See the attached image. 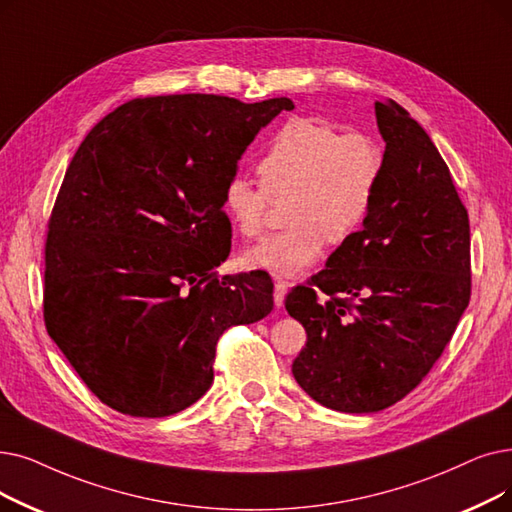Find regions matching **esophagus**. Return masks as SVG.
I'll list each match as a JSON object with an SVG mask.
<instances>
[{
	"instance_id": "esophagus-1",
	"label": "esophagus",
	"mask_w": 512,
	"mask_h": 512,
	"mask_svg": "<svg viewBox=\"0 0 512 512\" xmlns=\"http://www.w3.org/2000/svg\"><path fill=\"white\" fill-rule=\"evenodd\" d=\"M286 291H288V282L276 280V284H274V303H276V307H282Z\"/></svg>"
}]
</instances>
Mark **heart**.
<instances>
[{"mask_svg": "<svg viewBox=\"0 0 512 512\" xmlns=\"http://www.w3.org/2000/svg\"><path fill=\"white\" fill-rule=\"evenodd\" d=\"M257 173L261 186L232 175L221 207L240 234L259 236L272 198L291 196V228L263 238L244 261L276 276H299L320 259L326 240L345 244L362 230L383 182L385 154L362 131L341 133L322 119L293 117L274 133Z\"/></svg>", "mask_w": 512, "mask_h": 512, "instance_id": "heart-1", "label": "heart"}]
</instances>
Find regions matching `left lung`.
Masks as SVG:
<instances>
[{"label": "left lung", "mask_w": 512, "mask_h": 512, "mask_svg": "<svg viewBox=\"0 0 512 512\" xmlns=\"http://www.w3.org/2000/svg\"><path fill=\"white\" fill-rule=\"evenodd\" d=\"M385 173L364 228L286 295L307 332L293 376L318 404L368 414L406 397L471 299V228L450 169L406 108L374 102Z\"/></svg>", "instance_id": "1"}]
</instances>
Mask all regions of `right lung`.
Listing matches in <instances>:
<instances>
[{
  "instance_id": "add662e5",
  "label": "right lung",
  "mask_w": 512,
  "mask_h": 512,
  "mask_svg": "<svg viewBox=\"0 0 512 512\" xmlns=\"http://www.w3.org/2000/svg\"><path fill=\"white\" fill-rule=\"evenodd\" d=\"M288 98H136L66 169L46 238L48 335L102 404L163 418L213 383L219 337L274 307L265 272L219 278L232 247L221 192Z\"/></svg>"
}]
</instances>
